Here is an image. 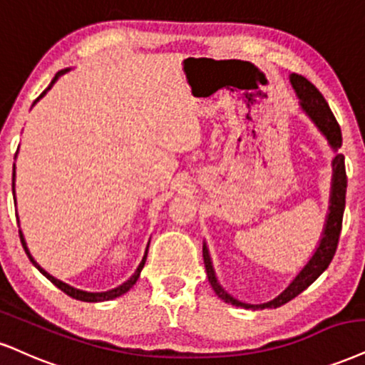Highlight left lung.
I'll return each instance as SVG.
<instances>
[{"label":"left lung","mask_w":365,"mask_h":365,"mask_svg":"<svg viewBox=\"0 0 365 365\" xmlns=\"http://www.w3.org/2000/svg\"><path fill=\"white\" fill-rule=\"evenodd\" d=\"M291 84L294 88L296 96L299 98V105L307 111V115L313 120V123L317 125L318 130L325 135L330 147L336 152L341 147V132L339 121L335 120L334 113H331L330 106L323 94L313 86L307 78L299 74H291ZM334 175H331V191H330V206H328V215L325 228H323L322 240L318 244L317 250L312 255V259L308 260V264L298 272V276L291 281V284L286 287L281 294L276 298L267 301L262 304H249L242 303L233 298L232 294H228L227 291L220 286L217 274H215L213 264H211L210 250L206 244H203V259H205V267L206 274H208V281L213 291L217 292L218 298H222L225 303H232L235 307L245 308V309H264V308H279L282 304H286L287 301L303 292L309 284H313L320 274L330 265L331 259H334L336 245H339V238L341 232V220H344V210H345V195H347V173H345V157L341 154H336L334 162Z\"/></svg>","instance_id":"8db88e82"}]
</instances>
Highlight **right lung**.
<instances>
[{"label": "right lung", "instance_id": "add662e5", "mask_svg": "<svg viewBox=\"0 0 365 365\" xmlns=\"http://www.w3.org/2000/svg\"><path fill=\"white\" fill-rule=\"evenodd\" d=\"M67 71L69 69H62V71H58V73L56 74V78L52 79V83L48 84V88L45 89V91L40 94V96L37 98V100L34 101V105L35 103H37L40 98H43V94L48 91V89H51L52 86H53V83H56V81L61 78L62 74H66ZM13 195H15V165H13ZM20 240H21V245H24V249H25V252H26V255H29V259H30V262L35 265V267L38 269L40 272L43 274L45 277L48 279V281L52 282L53 286H57L58 289L61 291H64L67 296H71V298H74V299H79V301H86V303H98V301H110V299H115V298H118V296H121V294H125V292L127 291H130V287H133V284L135 282H137V279L140 277V272H142V269H143V265H145V260H147V252H148V244H150V242H148L147 244V249H145V254H143V259H142V262H140V265H138L137 267V271L133 272V276L128 279V281H125L123 284H120L118 287H115V289H110V291H105V292H89V291H83V289H76V287H73V286H69V284H66V282H62V281H58V279H56L53 276H51V274H48L47 271H45V269H42L40 267V265L35 262V259L31 257L30 255V250H29V247H26V242H25V238H24V233H21V230H20Z\"/></svg>", "mask_w": 365, "mask_h": 365}]
</instances>
